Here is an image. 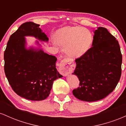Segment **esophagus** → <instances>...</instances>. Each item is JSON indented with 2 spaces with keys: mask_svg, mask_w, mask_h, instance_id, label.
Returning a JSON list of instances; mask_svg holds the SVG:
<instances>
[{
  "mask_svg": "<svg viewBox=\"0 0 126 126\" xmlns=\"http://www.w3.org/2000/svg\"><path fill=\"white\" fill-rule=\"evenodd\" d=\"M74 69V65L71 60L65 58L61 60L60 63V71L64 76H67L73 71Z\"/></svg>",
  "mask_w": 126,
  "mask_h": 126,
  "instance_id": "34e87169",
  "label": "esophagus"
}]
</instances>
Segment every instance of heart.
<instances>
[{
  "label": "heart",
  "instance_id": "b5f03b06",
  "mask_svg": "<svg viewBox=\"0 0 126 126\" xmlns=\"http://www.w3.org/2000/svg\"><path fill=\"white\" fill-rule=\"evenodd\" d=\"M54 40L57 44L66 47V53L72 58L83 56L91 48L93 35L89 30L79 26L64 27L54 34Z\"/></svg>",
  "mask_w": 126,
  "mask_h": 126
}]
</instances>
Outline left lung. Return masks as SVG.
Listing matches in <instances>:
<instances>
[{
  "label": "left lung",
  "mask_w": 126,
  "mask_h": 126,
  "mask_svg": "<svg viewBox=\"0 0 126 126\" xmlns=\"http://www.w3.org/2000/svg\"><path fill=\"white\" fill-rule=\"evenodd\" d=\"M94 32L92 47L75 60L72 73L80 81L72 92L73 95L88 102L106 97L116 87L121 74L122 55L117 40L104 27Z\"/></svg>",
  "instance_id": "obj_1"
}]
</instances>
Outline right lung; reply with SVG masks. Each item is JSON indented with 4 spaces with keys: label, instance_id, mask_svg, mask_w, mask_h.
<instances>
[{
    "label": "right lung",
    "instance_id": "1",
    "mask_svg": "<svg viewBox=\"0 0 126 126\" xmlns=\"http://www.w3.org/2000/svg\"><path fill=\"white\" fill-rule=\"evenodd\" d=\"M32 22L24 23L10 37L4 53L5 73L10 85L19 96L31 101H42L50 93L54 80L63 76L56 67L57 58L40 48L26 47L25 37L48 42V38Z\"/></svg>",
    "mask_w": 126,
    "mask_h": 126
}]
</instances>
